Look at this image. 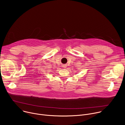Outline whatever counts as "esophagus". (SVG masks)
Instances as JSON below:
<instances>
[{"label":"esophagus","instance_id":"1","mask_svg":"<svg viewBox=\"0 0 125 125\" xmlns=\"http://www.w3.org/2000/svg\"><path fill=\"white\" fill-rule=\"evenodd\" d=\"M63 67L64 68H66V66L65 65H63Z\"/></svg>","mask_w":125,"mask_h":125}]
</instances>
